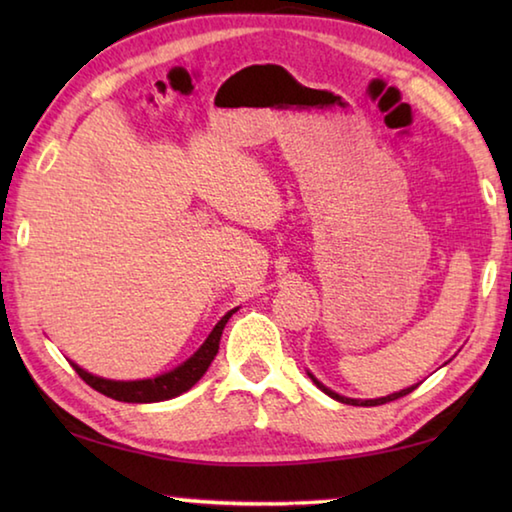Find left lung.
I'll use <instances>...</instances> for the list:
<instances>
[{
	"instance_id": "obj_1",
	"label": "left lung",
	"mask_w": 512,
	"mask_h": 512,
	"mask_svg": "<svg viewBox=\"0 0 512 512\" xmlns=\"http://www.w3.org/2000/svg\"><path fill=\"white\" fill-rule=\"evenodd\" d=\"M309 377H311V381H314V384L320 388V391H323L325 395H329V397H334L336 402H343V404H352V406H379V404H386V402H393V400H400V397H404V395H409V393H413L415 388H418V384L415 386H411V388H404V391H400V393H393V395H386V397H379V400H352V397H343V395H339V393H334V391H329L327 386H323L320 384V381L311 375L309 372Z\"/></svg>"
}]
</instances>
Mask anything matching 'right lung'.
<instances>
[{
    "mask_svg": "<svg viewBox=\"0 0 512 512\" xmlns=\"http://www.w3.org/2000/svg\"><path fill=\"white\" fill-rule=\"evenodd\" d=\"M235 314V309L228 311L216 327L212 329V334L207 336V341L198 348L192 359H187L183 366H178L176 370L167 372V375H160L155 379H140V381H112V379H103V377H94L90 372H85L83 368L72 363V368L79 372V377L85 381V384L92 386L94 391L103 393L106 397H112L117 402H133V404H142V402H162V400H171V397H178L180 393H185L192 388L198 379H201L210 363L214 361L216 352H219V341L223 334V327L228 323V318Z\"/></svg>",
    "mask_w": 512,
    "mask_h": 512,
    "instance_id": "1",
    "label": "right lung"
}]
</instances>
